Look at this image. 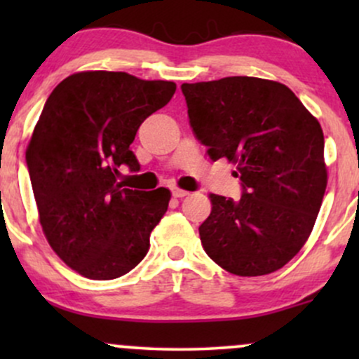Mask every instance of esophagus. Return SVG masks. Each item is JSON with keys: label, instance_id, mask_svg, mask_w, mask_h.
I'll use <instances>...</instances> for the list:
<instances>
[{"label": "esophagus", "instance_id": "34e87169", "mask_svg": "<svg viewBox=\"0 0 359 359\" xmlns=\"http://www.w3.org/2000/svg\"><path fill=\"white\" fill-rule=\"evenodd\" d=\"M172 196L174 197H185V196H189V192L187 191H184V189H179V187H172Z\"/></svg>", "mask_w": 359, "mask_h": 359}]
</instances>
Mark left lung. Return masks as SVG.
Wrapping results in <instances>:
<instances>
[{"label":"left lung","mask_w":359,"mask_h":359,"mask_svg":"<svg viewBox=\"0 0 359 359\" xmlns=\"http://www.w3.org/2000/svg\"><path fill=\"white\" fill-rule=\"evenodd\" d=\"M180 89L196 138L214 162L236 165L243 187L240 201L209 196L204 251L240 277L282 269L307 241L327 185L319 121L275 81L234 76Z\"/></svg>","instance_id":"1"}]
</instances>
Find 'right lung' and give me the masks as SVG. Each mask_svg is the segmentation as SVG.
I'll return each mask as SVG.
<instances>
[{
    "mask_svg": "<svg viewBox=\"0 0 359 359\" xmlns=\"http://www.w3.org/2000/svg\"><path fill=\"white\" fill-rule=\"evenodd\" d=\"M174 93V82L90 71L69 76L45 102L27 148L28 174L48 245L82 277H121L150 248L170 191L126 189L116 177L123 165L140 170L130 145Z\"/></svg>",
    "mask_w": 359,
    "mask_h": 359,
    "instance_id": "obj_1",
    "label": "right lung"
}]
</instances>
